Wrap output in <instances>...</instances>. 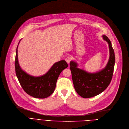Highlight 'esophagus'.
I'll list each match as a JSON object with an SVG mask.
<instances>
[{
  "mask_svg": "<svg viewBox=\"0 0 129 129\" xmlns=\"http://www.w3.org/2000/svg\"><path fill=\"white\" fill-rule=\"evenodd\" d=\"M65 61H66V62L68 63V64H69V63H70V62L71 61V58L70 57H67L66 58H65Z\"/></svg>",
  "mask_w": 129,
  "mask_h": 129,
  "instance_id": "esophagus-1",
  "label": "esophagus"
}]
</instances>
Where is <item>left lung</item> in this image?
<instances>
[{"label":"left lung","mask_w":129,"mask_h":129,"mask_svg":"<svg viewBox=\"0 0 129 129\" xmlns=\"http://www.w3.org/2000/svg\"><path fill=\"white\" fill-rule=\"evenodd\" d=\"M103 38L108 44L109 60L103 70L90 73L77 67V64L71 61L70 68L74 89L77 93L85 98L95 97L103 92L110 84L112 78L115 64V55L109 39L103 35Z\"/></svg>","instance_id":"left-lung-1"}]
</instances>
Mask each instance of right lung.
Listing matches in <instances>:
<instances>
[{
	"label": "right lung",
	"instance_id": "obj_1",
	"mask_svg": "<svg viewBox=\"0 0 129 129\" xmlns=\"http://www.w3.org/2000/svg\"><path fill=\"white\" fill-rule=\"evenodd\" d=\"M18 45L16 50L15 71L23 89L27 94L34 98H45L49 97L54 92L58 77L61 72L67 67V63L65 60L60 61L56 63L45 75L33 77L28 75L20 67L18 59Z\"/></svg>",
	"mask_w": 129,
	"mask_h": 129
}]
</instances>
